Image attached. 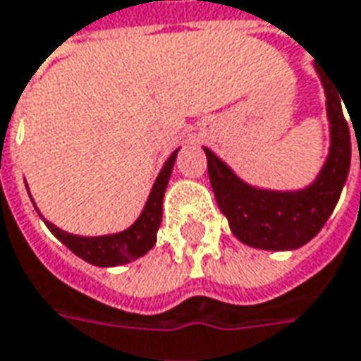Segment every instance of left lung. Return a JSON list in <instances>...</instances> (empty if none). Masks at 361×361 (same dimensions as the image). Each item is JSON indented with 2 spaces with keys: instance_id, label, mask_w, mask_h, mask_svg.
Wrapping results in <instances>:
<instances>
[{
  "instance_id": "obj_1",
  "label": "left lung",
  "mask_w": 361,
  "mask_h": 361,
  "mask_svg": "<svg viewBox=\"0 0 361 361\" xmlns=\"http://www.w3.org/2000/svg\"><path fill=\"white\" fill-rule=\"evenodd\" d=\"M321 75L326 95V117L330 125V148L326 162L311 185L295 191L254 188L242 181L209 148L207 170L216 205L233 234L244 244L259 250H295L321 233L338 203L346 183L352 158L350 128L342 113V95L329 75ZM357 138V137H356Z\"/></svg>"
}]
</instances>
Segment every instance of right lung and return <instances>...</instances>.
<instances>
[{
    "label": "right lung",
    "mask_w": 361,
    "mask_h": 361,
    "mask_svg": "<svg viewBox=\"0 0 361 361\" xmlns=\"http://www.w3.org/2000/svg\"><path fill=\"white\" fill-rule=\"evenodd\" d=\"M180 150V148H178ZM178 150H173L172 156L166 160L164 168L158 173L152 191L148 195L142 213L135 223L128 226L127 231H121L115 234H103V236H78V234H70L62 228H58L54 224L47 221L44 216H40L44 224L49 226V231L64 246L74 252L75 256H80L92 266H99V268H113V266H123L133 259H138L145 256L146 252L150 250L156 244V233L162 223V201L168 181L172 176L173 162L178 158ZM29 191V188H27ZM32 201V197H31ZM35 205V203H32ZM37 209V205H35ZM40 215V211L37 209Z\"/></svg>",
    "instance_id": "add662e5"
}]
</instances>
